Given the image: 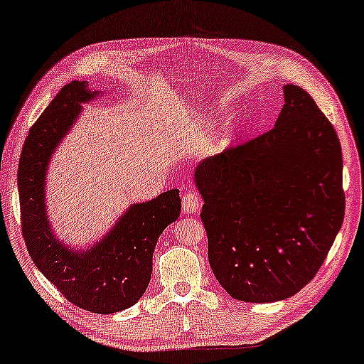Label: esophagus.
Segmentation results:
<instances>
[{"mask_svg":"<svg viewBox=\"0 0 364 364\" xmlns=\"http://www.w3.org/2000/svg\"><path fill=\"white\" fill-rule=\"evenodd\" d=\"M200 205V200H199V196L196 193H184L183 196V210L184 214H193L196 213V210L199 209Z\"/></svg>","mask_w":364,"mask_h":364,"instance_id":"1","label":"esophagus"}]
</instances>
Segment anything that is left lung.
I'll list each match as a JSON object with an SVG mask.
<instances>
[{"mask_svg":"<svg viewBox=\"0 0 364 364\" xmlns=\"http://www.w3.org/2000/svg\"><path fill=\"white\" fill-rule=\"evenodd\" d=\"M217 281L245 302H274L312 281L345 215L337 132L301 86H284L274 127L194 171Z\"/></svg>","mask_w":364,"mask_h":364,"instance_id":"1","label":"left lung"}]
</instances>
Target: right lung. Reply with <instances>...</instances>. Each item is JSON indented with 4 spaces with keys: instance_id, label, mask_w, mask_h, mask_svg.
I'll use <instances>...</instances> for the list:
<instances>
[{
    "instance_id": "obj_1",
    "label": "right lung",
    "mask_w": 364,
    "mask_h": 364,
    "mask_svg": "<svg viewBox=\"0 0 364 364\" xmlns=\"http://www.w3.org/2000/svg\"><path fill=\"white\" fill-rule=\"evenodd\" d=\"M88 81L65 85L27 134L21 151L18 186L21 227L32 262L67 299L85 311L112 314L134 306L150 283L155 245L180 217L178 189L130 205L101 242L77 250L52 234L46 209V173L81 105L96 97Z\"/></svg>"
}]
</instances>
